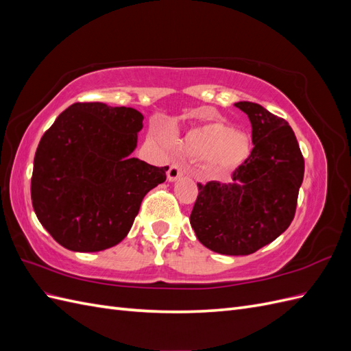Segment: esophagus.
<instances>
[{
  "label": "esophagus",
  "mask_w": 351,
  "mask_h": 351,
  "mask_svg": "<svg viewBox=\"0 0 351 351\" xmlns=\"http://www.w3.org/2000/svg\"><path fill=\"white\" fill-rule=\"evenodd\" d=\"M184 173H186V168H184V165L178 164V162L171 164V167H169L168 173H167L168 182H176V180H178L180 177H182V176L184 174Z\"/></svg>",
  "instance_id": "34e87169"
}]
</instances>
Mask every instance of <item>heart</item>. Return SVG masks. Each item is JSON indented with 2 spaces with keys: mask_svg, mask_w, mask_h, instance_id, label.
Here are the masks:
<instances>
[{
  "mask_svg": "<svg viewBox=\"0 0 351 351\" xmlns=\"http://www.w3.org/2000/svg\"><path fill=\"white\" fill-rule=\"evenodd\" d=\"M183 146L190 155L206 158L208 164L217 171H230L249 155L246 134L219 121L206 123L187 132Z\"/></svg>",
  "mask_w": 351,
  "mask_h": 351,
  "instance_id": "obj_1",
  "label": "heart"
}]
</instances>
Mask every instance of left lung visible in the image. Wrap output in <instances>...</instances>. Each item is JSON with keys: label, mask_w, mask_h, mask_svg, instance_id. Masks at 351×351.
I'll return each mask as SVG.
<instances>
[{"label": "left lung", "mask_w": 351, "mask_h": 351, "mask_svg": "<svg viewBox=\"0 0 351 351\" xmlns=\"http://www.w3.org/2000/svg\"><path fill=\"white\" fill-rule=\"evenodd\" d=\"M234 105L249 117L253 149L231 183H197L190 226L212 252L243 256L267 246L291 224L304 159L284 119L254 102Z\"/></svg>", "instance_id": "obj_1"}]
</instances>
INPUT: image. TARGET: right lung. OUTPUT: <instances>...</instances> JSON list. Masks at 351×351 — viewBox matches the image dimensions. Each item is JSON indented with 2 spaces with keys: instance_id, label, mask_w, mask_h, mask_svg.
I'll use <instances>...</instances> for the list:
<instances>
[{
  "instance_id": "1",
  "label": "right lung",
  "mask_w": 351,
  "mask_h": 351,
  "mask_svg": "<svg viewBox=\"0 0 351 351\" xmlns=\"http://www.w3.org/2000/svg\"><path fill=\"white\" fill-rule=\"evenodd\" d=\"M143 115L102 102H76L42 136L32 174L35 214L62 247L99 252L119 244L145 195L165 182L168 167L132 152Z\"/></svg>"
}]
</instances>
